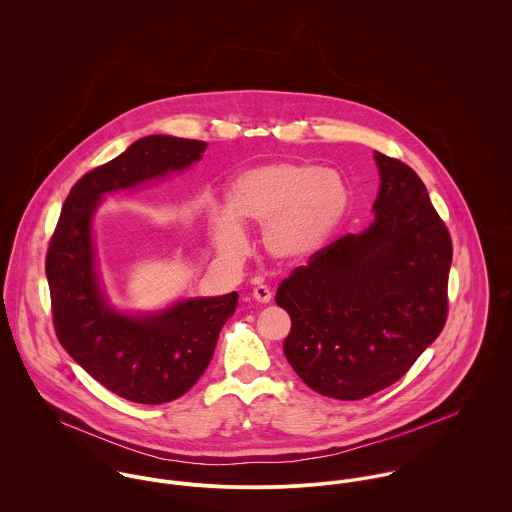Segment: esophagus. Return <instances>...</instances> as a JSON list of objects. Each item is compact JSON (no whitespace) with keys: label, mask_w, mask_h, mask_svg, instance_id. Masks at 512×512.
<instances>
[{"label":"esophagus","mask_w":512,"mask_h":512,"mask_svg":"<svg viewBox=\"0 0 512 512\" xmlns=\"http://www.w3.org/2000/svg\"><path fill=\"white\" fill-rule=\"evenodd\" d=\"M252 297H254L256 301H260V303H268V301L272 299V292H270V288H266V286H256L254 292H252Z\"/></svg>","instance_id":"esophagus-1"}]
</instances>
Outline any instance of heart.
I'll return each instance as SVG.
<instances>
[{
    "label": "heart",
    "mask_w": 512,
    "mask_h": 512,
    "mask_svg": "<svg viewBox=\"0 0 512 512\" xmlns=\"http://www.w3.org/2000/svg\"><path fill=\"white\" fill-rule=\"evenodd\" d=\"M349 207L343 177L325 167L297 161L262 165L238 175L226 191V212L209 211L220 254L238 258L246 238L238 224L264 226L266 252L280 262L313 254L337 228Z\"/></svg>",
    "instance_id": "heart-1"
}]
</instances>
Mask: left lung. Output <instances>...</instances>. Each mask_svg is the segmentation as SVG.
<instances>
[{"label":"left lung","instance_id":"8db88e82","mask_svg":"<svg viewBox=\"0 0 512 512\" xmlns=\"http://www.w3.org/2000/svg\"><path fill=\"white\" fill-rule=\"evenodd\" d=\"M374 222L317 250L276 303L292 317L284 353L315 392L361 400L400 380L447 321L451 236L426 185L374 151Z\"/></svg>","mask_w":512,"mask_h":512}]
</instances>
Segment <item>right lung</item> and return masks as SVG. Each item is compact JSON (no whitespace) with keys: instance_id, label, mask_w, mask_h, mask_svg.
I'll use <instances>...</instances> for the list:
<instances>
[{"instance_id":"obj_1","label":"right lung","mask_w":512,"mask_h":512,"mask_svg":"<svg viewBox=\"0 0 512 512\" xmlns=\"http://www.w3.org/2000/svg\"><path fill=\"white\" fill-rule=\"evenodd\" d=\"M205 147L171 136L138 140L74 183L49 242L45 272L59 343L94 380L130 402L165 404L193 388L238 307V293L187 299L149 317L120 315L98 284L92 213L104 193L185 169Z\"/></svg>"}]
</instances>
